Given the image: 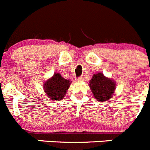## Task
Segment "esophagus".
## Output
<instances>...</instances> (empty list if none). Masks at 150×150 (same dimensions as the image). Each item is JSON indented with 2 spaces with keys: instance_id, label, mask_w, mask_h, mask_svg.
I'll return each mask as SVG.
<instances>
[{
  "instance_id": "34e87169",
  "label": "esophagus",
  "mask_w": 150,
  "mask_h": 150,
  "mask_svg": "<svg viewBox=\"0 0 150 150\" xmlns=\"http://www.w3.org/2000/svg\"><path fill=\"white\" fill-rule=\"evenodd\" d=\"M77 80H78V81H83V76L79 77V78H78V79Z\"/></svg>"
}]
</instances>
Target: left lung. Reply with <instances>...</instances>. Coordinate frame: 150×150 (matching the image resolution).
I'll list each match as a JSON object with an SVG mask.
<instances>
[{"label":"left lung","mask_w":150,"mask_h":150,"mask_svg":"<svg viewBox=\"0 0 150 150\" xmlns=\"http://www.w3.org/2000/svg\"><path fill=\"white\" fill-rule=\"evenodd\" d=\"M89 86L95 98L100 101H106L112 97L115 83L102 73L95 74L89 81Z\"/></svg>","instance_id":"left-lung-1"}]
</instances>
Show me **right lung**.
I'll use <instances>...</instances> for the list:
<instances>
[{"label": "right lung", "mask_w": 150, "mask_h": 150, "mask_svg": "<svg viewBox=\"0 0 150 150\" xmlns=\"http://www.w3.org/2000/svg\"><path fill=\"white\" fill-rule=\"evenodd\" d=\"M70 81L61 77L59 73H54L52 78L49 79L44 83V91L47 93L48 98L54 101L61 100L65 96L67 90L69 87Z\"/></svg>", "instance_id": "obj_1"}]
</instances>
